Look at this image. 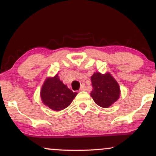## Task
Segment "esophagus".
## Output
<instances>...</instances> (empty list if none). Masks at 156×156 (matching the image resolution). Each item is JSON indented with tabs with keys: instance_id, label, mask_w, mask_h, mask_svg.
<instances>
[{
	"instance_id": "1",
	"label": "esophagus",
	"mask_w": 156,
	"mask_h": 156,
	"mask_svg": "<svg viewBox=\"0 0 156 156\" xmlns=\"http://www.w3.org/2000/svg\"><path fill=\"white\" fill-rule=\"evenodd\" d=\"M84 90H86V85L85 83H82L81 86H80V91H84Z\"/></svg>"
}]
</instances>
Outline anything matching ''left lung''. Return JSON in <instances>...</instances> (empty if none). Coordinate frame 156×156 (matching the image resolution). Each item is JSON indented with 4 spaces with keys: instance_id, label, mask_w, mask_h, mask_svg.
<instances>
[{
    "instance_id": "1",
    "label": "left lung",
    "mask_w": 156,
    "mask_h": 156,
    "mask_svg": "<svg viewBox=\"0 0 156 156\" xmlns=\"http://www.w3.org/2000/svg\"><path fill=\"white\" fill-rule=\"evenodd\" d=\"M91 80L93 88L91 97L97 105L103 108H108L119 99L120 88L110 73H94L91 77Z\"/></svg>"
}]
</instances>
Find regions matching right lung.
Masks as SVG:
<instances>
[{"label": "right lung", "instance_id": "right-lung-1", "mask_svg": "<svg viewBox=\"0 0 156 156\" xmlns=\"http://www.w3.org/2000/svg\"><path fill=\"white\" fill-rule=\"evenodd\" d=\"M77 94L61 81L58 74L45 80L40 92L44 104L55 112H59L69 106Z\"/></svg>", "mask_w": 156, "mask_h": 156}]
</instances>
